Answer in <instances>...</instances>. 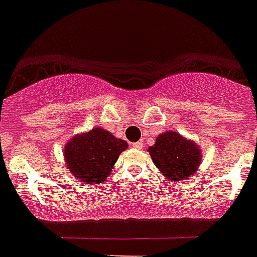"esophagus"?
I'll return each mask as SVG.
<instances>
[{"instance_id":"1","label":"esophagus","mask_w":257,"mask_h":257,"mask_svg":"<svg viewBox=\"0 0 257 257\" xmlns=\"http://www.w3.org/2000/svg\"><path fill=\"white\" fill-rule=\"evenodd\" d=\"M133 147H134V148H136V149H142V148H143V143H142V142L134 143Z\"/></svg>"}]
</instances>
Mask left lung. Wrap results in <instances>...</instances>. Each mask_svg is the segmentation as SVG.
I'll return each instance as SVG.
<instances>
[{"instance_id": "obj_1", "label": "left lung", "mask_w": 257, "mask_h": 257, "mask_svg": "<svg viewBox=\"0 0 257 257\" xmlns=\"http://www.w3.org/2000/svg\"><path fill=\"white\" fill-rule=\"evenodd\" d=\"M148 151L154 165L171 181L190 178L201 163L198 147L174 131L158 136Z\"/></svg>"}]
</instances>
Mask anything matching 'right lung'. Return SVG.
Segmentation results:
<instances>
[{
	"label": "right lung",
	"mask_w": 257,
	"mask_h": 257,
	"mask_svg": "<svg viewBox=\"0 0 257 257\" xmlns=\"http://www.w3.org/2000/svg\"><path fill=\"white\" fill-rule=\"evenodd\" d=\"M124 149H127L124 140L96 127L69 140L64 157L74 178L86 184H96L105 180Z\"/></svg>",
	"instance_id": "obj_1"
}]
</instances>
